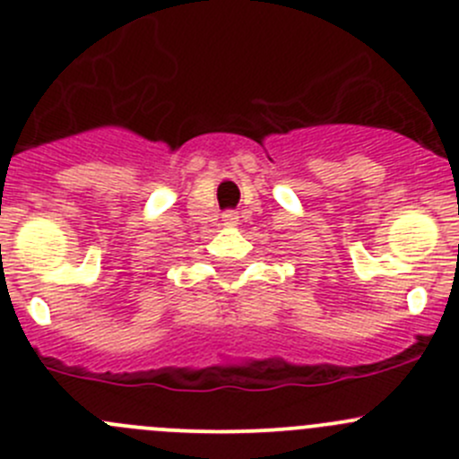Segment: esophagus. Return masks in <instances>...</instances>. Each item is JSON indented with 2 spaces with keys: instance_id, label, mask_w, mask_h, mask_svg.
I'll use <instances>...</instances> for the list:
<instances>
[{
  "instance_id": "1",
  "label": "esophagus",
  "mask_w": 459,
  "mask_h": 459,
  "mask_svg": "<svg viewBox=\"0 0 459 459\" xmlns=\"http://www.w3.org/2000/svg\"><path fill=\"white\" fill-rule=\"evenodd\" d=\"M221 221H224V226H238L239 224V215L235 211H229L221 215Z\"/></svg>"
}]
</instances>
